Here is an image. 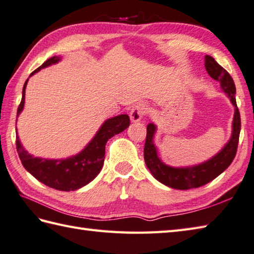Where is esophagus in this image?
I'll return each mask as SVG.
<instances>
[{"label": "esophagus", "mask_w": 254, "mask_h": 254, "mask_svg": "<svg viewBox=\"0 0 254 254\" xmlns=\"http://www.w3.org/2000/svg\"><path fill=\"white\" fill-rule=\"evenodd\" d=\"M147 106L143 105V104H138L134 106L130 114H129V116H130V121L131 123H137V122H140L142 116L144 115V114L147 113Z\"/></svg>", "instance_id": "esophagus-1"}]
</instances>
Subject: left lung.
Returning <instances> with one entry per match:
<instances>
[{
  "label": "left lung",
  "mask_w": 254,
  "mask_h": 254,
  "mask_svg": "<svg viewBox=\"0 0 254 254\" xmlns=\"http://www.w3.org/2000/svg\"><path fill=\"white\" fill-rule=\"evenodd\" d=\"M205 69L207 73L220 83L221 90L235 107L232 131L230 139L218 153L206 161L190 165V167H171L165 164L158 156V148L154 144V134L157 126L150 123L147 126V137L144 143V162L150 173L160 183L175 190H190L203 186L213 181L229 167L236 157L238 141L241 129L240 113L236 103V86L230 74L221 65H219L213 57L205 56Z\"/></svg>",
  "instance_id": "1"
}]
</instances>
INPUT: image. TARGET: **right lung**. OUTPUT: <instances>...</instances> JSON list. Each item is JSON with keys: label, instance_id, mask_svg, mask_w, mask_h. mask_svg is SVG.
<instances>
[{"label": "right lung", "instance_id": "right-lung-1", "mask_svg": "<svg viewBox=\"0 0 254 254\" xmlns=\"http://www.w3.org/2000/svg\"><path fill=\"white\" fill-rule=\"evenodd\" d=\"M61 59L60 56L51 57L50 59L44 62L43 65L36 69L29 77L41 69L58 64ZM28 79L26 80L23 87L22 101H20L17 110V117L24 110L25 90ZM129 124H130V121H129L128 115H125V114L108 118L102 124L95 136L91 139V141L86 144L84 149H82L74 156L65 159L34 157L33 154L26 151L16 132V148L18 157L24 168L39 182L49 186V188L65 190V192L79 190L92 182L97 177V174L101 172L103 164H104L105 146L108 139L125 130L129 127Z\"/></svg>", "mask_w": 254, "mask_h": 254}]
</instances>
